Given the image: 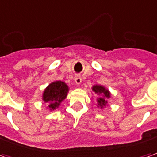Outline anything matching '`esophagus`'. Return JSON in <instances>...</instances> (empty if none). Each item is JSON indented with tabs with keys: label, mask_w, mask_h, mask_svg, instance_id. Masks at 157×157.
I'll list each match as a JSON object with an SVG mask.
<instances>
[{
	"label": "esophagus",
	"mask_w": 157,
	"mask_h": 157,
	"mask_svg": "<svg viewBox=\"0 0 157 157\" xmlns=\"http://www.w3.org/2000/svg\"><path fill=\"white\" fill-rule=\"evenodd\" d=\"M75 82L77 84V85H80V84L82 83V77H81V75H75Z\"/></svg>",
	"instance_id": "obj_1"
}]
</instances>
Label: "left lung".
<instances>
[{"instance_id":"1","label":"left lung","mask_w":157,"mask_h":157,"mask_svg":"<svg viewBox=\"0 0 157 157\" xmlns=\"http://www.w3.org/2000/svg\"><path fill=\"white\" fill-rule=\"evenodd\" d=\"M92 91H94L96 93H98L99 95H100V94L102 95V94L104 97L108 98H110V93H109V92L105 88V87H103L102 86H93ZM98 106L99 107H101V108L104 107V106L107 104V101H106L104 98H98Z\"/></svg>"}]
</instances>
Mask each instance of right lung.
I'll list each match as a JSON object with an SVG mask.
<instances>
[{
  "label": "right lung",
  "mask_w": 157,
  "mask_h": 157,
  "mask_svg": "<svg viewBox=\"0 0 157 157\" xmlns=\"http://www.w3.org/2000/svg\"><path fill=\"white\" fill-rule=\"evenodd\" d=\"M68 91V86L65 82L60 81L52 82L44 90L43 100L45 102H48L50 110H55L66 98Z\"/></svg>",
  "instance_id": "obj_1"
}]
</instances>
